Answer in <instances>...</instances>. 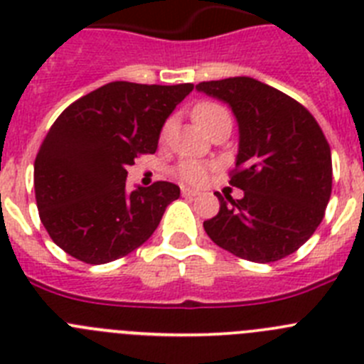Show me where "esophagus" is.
Listing matches in <instances>:
<instances>
[{"label": "esophagus", "instance_id": "1", "mask_svg": "<svg viewBox=\"0 0 364 364\" xmlns=\"http://www.w3.org/2000/svg\"><path fill=\"white\" fill-rule=\"evenodd\" d=\"M198 191L197 189H189V188H182V197H197Z\"/></svg>", "mask_w": 364, "mask_h": 364}]
</instances>
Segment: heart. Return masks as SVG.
I'll list each match as a JSON object with an SVG mask.
<instances>
[{
	"mask_svg": "<svg viewBox=\"0 0 364 364\" xmlns=\"http://www.w3.org/2000/svg\"><path fill=\"white\" fill-rule=\"evenodd\" d=\"M224 117H228V112L218 104H213V102H200V104H197L193 107V118H195V122L200 125L205 133H210L211 127ZM169 129H171V124L166 122L160 136L166 138ZM208 171H210V166L204 162H198V160H182V162L175 167L176 176H178L182 182H186V184L193 186L202 184V182L208 178Z\"/></svg>",
	"mask_w": 364,
	"mask_h": 364,
	"instance_id": "heart-1",
	"label": "heart"
}]
</instances>
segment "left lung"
<instances>
[{"instance_id":"8db88e82","label":"left lung","mask_w":364,"mask_h":364,"mask_svg":"<svg viewBox=\"0 0 364 364\" xmlns=\"http://www.w3.org/2000/svg\"><path fill=\"white\" fill-rule=\"evenodd\" d=\"M239 122V154L230 184L240 200L217 193L220 210L204 222L222 250L275 262L297 252L324 217L332 195V153L317 120L284 92L247 76L200 82Z\"/></svg>"}]
</instances>
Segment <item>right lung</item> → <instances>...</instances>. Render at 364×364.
Instances as JSON below:
<instances>
[{
    "label": "right lung",
    "mask_w": 364,
    "mask_h": 364,
    "mask_svg": "<svg viewBox=\"0 0 364 364\" xmlns=\"http://www.w3.org/2000/svg\"><path fill=\"white\" fill-rule=\"evenodd\" d=\"M191 91L193 83L111 82L56 118L34 160L38 211L56 246L105 264L149 239L180 188L160 180L129 191L127 167L156 151L164 122Z\"/></svg>",
    "instance_id": "obj_1"
}]
</instances>
